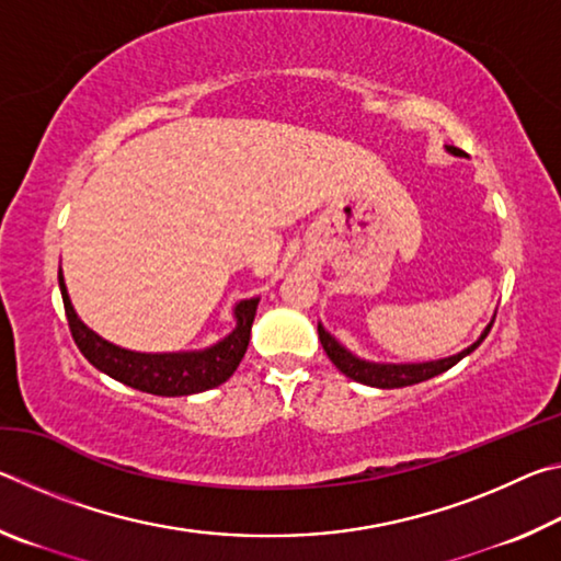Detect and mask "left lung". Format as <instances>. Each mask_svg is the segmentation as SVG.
I'll return each instance as SVG.
<instances>
[{
	"label": "left lung",
	"mask_w": 561,
	"mask_h": 561,
	"mask_svg": "<svg viewBox=\"0 0 561 561\" xmlns=\"http://www.w3.org/2000/svg\"><path fill=\"white\" fill-rule=\"evenodd\" d=\"M448 150L455 156H462V150L453 148V146ZM492 324H495V321H492ZM492 324L485 329V334L474 341L472 346L460 351L458 356L428 360V364H401V366H396V364H368V360H360L354 354H348V351L341 346L339 341L329 334V331H324V327H321V324H319V341H321V346H324L327 356L331 358V364H334L344 376L354 378V381L364 383V386H374V388H403V386L428 381V378L448 371V368L458 364L460 358L472 354V351L478 348L482 341H485Z\"/></svg>",
	"instance_id": "left-lung-1"
}]
</instances>
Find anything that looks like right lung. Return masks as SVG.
<instances>
[{
    "label": "right lung",
    "mask_w": 561,
    "mask_h": 561,
    "mask_svg": "<svg viewBox=\"0 0 561 561\" xmlns=\"http://www.w3.org/2000/svg\"><path fill=\"white\" fill-rule=\"evenodd\" d=\"M59 287L66 309V321H69L71 336L83 356L116 381L130 388H138L144 393L153 396H190L201 393L207 388H215L230 378L250 344V331L257 311L260 299L240 301L234 309L237 329L230 336H225L220 344L205 351H190V354H136L103 341L93 334L89 327L81 324L71 307L66 284L59 272Z\"/></svg>",
    "instance_id": "1"
}]
</instances>
